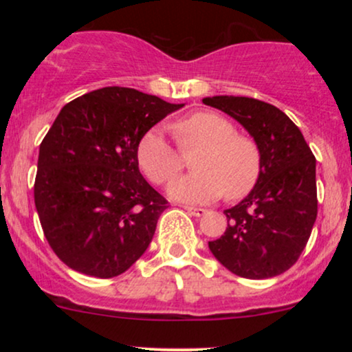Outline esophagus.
<instances>
[{
    "label": "esophagus",
    "mask_w": 352,
    "mask_h": 352,
    "mask_svg": "<svg viewBox=\"0 0 352 352\" xmlns=\"http://www.w3.org/2000/svg\"><path fill=\"white\" fill-rule=\"evenodd\" d=\"M185 210H187V213H190V215L193 217H201L207 213V210L205 208H197V207H185Z\"/></svg>",
    "instance_id": "obj_1"
}]
</instances>
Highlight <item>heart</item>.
<instances>
[{
  "label": "heart",
  "mask_w": 352,
  "mask_h": 352,
  "mask_svg": "<svg viewBox=\"0 0 352 352\" xmlns=\"http://www.w3.org/2000/svg\"><path fill=\"white\" fill-rule=\"evenodd\" d=\"M172 132L182 152L199 151L192 160L195 172L168 185V195L185 204H208L227 195H248L261 175V152L252 137L235 132V125L217 112L200 111L177 120ZM137 164L157 185L180 172L182 157L160 127H152L137 144Z\"/></svg>",
  "instance_id": "heart-1"
}]
</instances>
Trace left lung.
<instances>
[{
    "label": "left lung",
    "mask_w": 352,
    "mask_h": 352,
    "mask_svg": "<svg viewBox=\"0 0 352 352\" xmlns=\"http://www.w3.org/2000/svg\"><path fill=\"white\" fill-rule=\"evenodd\" d=\"M204 104L240 122L261 152V175L248 195L225 210L228 227L210 252L241 278L265 280L296 263L318 215L316 159L285 112L252 98L213 96Z\"/></svg>",
    "instance_id": "1"
}]
</instances>
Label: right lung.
<instances>
[{
	"label": "right lung",
	"instance_id": "obj_1",
	"mask_svg": "<svg viewBox=\"0 0 352 352\" xmlns=\"http://www.w3.org/2000/svg\"><path fill=\"white\" fill-rule=\"evenodd\" d=\"M180 107L135 89L104 87L60 109L39 145L34 204L63 263L112 278L145 253L167 200L140 173L137 144Z\"/></svg>",
	"mask_w": 352,
	"mask_h": 352
}]
</instances>
